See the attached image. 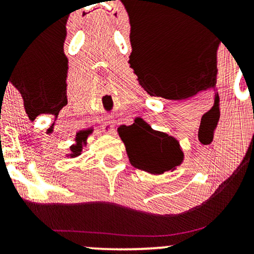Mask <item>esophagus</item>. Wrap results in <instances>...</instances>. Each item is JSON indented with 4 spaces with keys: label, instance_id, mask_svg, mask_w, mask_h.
I'll use <instances>...</instances> for the list:
<instances>
[{
    "label": "esophagus",
    "instance_id": "obj_1",
    "mask_svg": "<svg viewBox=\"0 0 254 254\" xmlns=\"http://www.w3.org/2000/svg\"><path fill=\"white\" fill-rule=\"evenodd\" d=\"M103 127H104V130L109 133L113 132V130H115V124H113V121H111L110 118L105 119Z\"/></svg>",
    "mask_w": 254,
    "mask_h": 254
}]
</instances>
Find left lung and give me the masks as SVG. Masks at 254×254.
Segmentation results:
<instances>
[{
	"instance_id": "8db88e82",
	"label": "left lung",
	"mask_w": 254,
	"mask_h": 254,
	"mask_svg": "<svg viewBox=\"0 0 254 254\" xmlns=\"http://www.w3.org/2000/svg\"><path fill=\"white\" fill-rule=\"evenodd\" d=\"M119 136L127 147L131 165L138 170L161 174L183 161L179 142L164 132L154 131L139 118L132 125L119 127Z\"/></svg>"
}]
</instances>
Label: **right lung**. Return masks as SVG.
Returning <instances> with one entry per match:
<instances>
[{"mask_svg":"<svg viewBox=\"0 0 254 254\" xmlns=\"http://www.w3.org/2000/svg\"><path fill=\"white\" fill-rule=\"evenodd\" d=\"M81 135H82V136H81L80 138H77V141H80V143H78L77 145H72V147L70 148L71 151H72V153L70 154L71 157L80 155L81 150H82V149H81V148H82V147H81V138H82V137H83V133H81ZM84 138H86V137H83V141H84Z\"/></svg>","mask_w":254,"mask_h":254,"instance_id":"1","label":"right lung"}]
</instances>
